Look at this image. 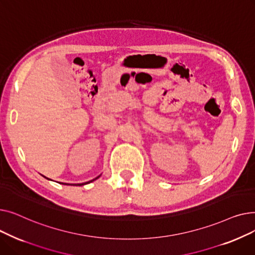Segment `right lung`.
I'll list each match as a JSON object with an SVG mask.
<instances>
[{
	"label": "right lung",
	"mask_w": 255,
	"mask_h": 255,
	"mask_svg": "<svg viewBox=\"0 0 255 255\" xmlns=\"http://www.w3.org/2000/svg\"><path fill=\"white\" fill-rule=\"evenodd\" d=\"M100 177V176H99ZM99 177H97L96 179H94V180H92V181H89V182H87V183H83V184H65V185H73V186H83V185H85V184H89V183H91V182H93V181H95V180H97Z\"/></svg>",
	"instance_id": "1"
}]
</instances>
